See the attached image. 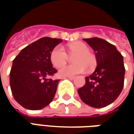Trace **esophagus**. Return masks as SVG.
<instances>
[{
  "label": "esophagus",
  "mask_w": 134,
  "mask_h": 134,
  "mask_svg": "<svg viewBox=\"0 0 134 134\" xmlns=\"http://www.w3.org/2000/svg\"><path fill=\"white\" fill-rule=\"evenodd\" d=\"M67 77L68 79H70V80H73L75 78V77H72V76H69V77Z\"/></svg>",
  "instance_id": "1"
}]
</instances>
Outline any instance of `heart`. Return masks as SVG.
Segmentation results:
<instances>
[{"mask_svg": "<svg viewBox=\"0 0 134 134\" xmlns=\"http://www.w3.org/2000/svg\"><path fill=\"white\" fill-rule=\"evenodd\" d=\"M67 51L70 56H75L72 61L74 64L64 65L59 70V75L61 77L74 76L95 69L97 65L96 55L90 52L89 47L82 41H75L67 45ZM68 56L61 46H57L50 54V61L55 67H59L66 63Z\"/></svg>", "mask_w": 134, "mask_h": 134, "instance_id": "heart-1", "label": "heart"}]
</instances>
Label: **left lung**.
Wrapping results in <instances>:
<instances>
[{
	"mask_svg": "<svg viewBox=\"0 0 134 134\" xmlns=\"http://www.w3.org/2000/svg\"><path fill=\"white\" fill-rule=\"evenodd\" d=\"M96 52L97 67L85 77L77 92L85 103L100 108L115 101L123 90L125 75L124 58L116 47L103 38H83Z\"/></svg>",
	"mask_w": 134,
	"mask_h": 134,
	"instance_id": "8db88e82",
	"label": "left lung"
}]
</instances>
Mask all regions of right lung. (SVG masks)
Returning a JSON list of instances; mask_svg holds the SVG:
<instances>
[{"label":"right lung","mask_w":134,"mask_h":134,"mask_svg":"<svg viewBox=\"0 0 134 134\" xmlns=\"http://www.w3.org/2000/svg\"><path fill=\"white\" fill-rule=\"evenodd\" d=\"M60 38L43 37L28 45L13 59L10 85L13 98L29 110H40L52 101L59 80L49 79L57 71L50 54Z\"/></svg>","instance_id":"1"}]
</instances>
